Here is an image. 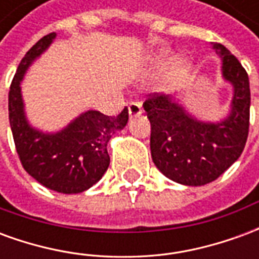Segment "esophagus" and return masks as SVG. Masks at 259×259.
<instances>
[{
  "instance_id": "obj_1",
  "label": "esophagus",
  "mask_w": 259,
  "mask_h": 259,
  "mask_svg": "<svg viewBox=\"0 0 259 259\" xmlns=\"http://www.w3.org/2000/svg\"><path fill=\"white\" fill-rule=\"evenodd\" d=\"M127 109H129V115L130 116H137V115H140L143 112V108L139 102L132 101L129 102V105H127Z\"/></svg>"
}]
</instances>
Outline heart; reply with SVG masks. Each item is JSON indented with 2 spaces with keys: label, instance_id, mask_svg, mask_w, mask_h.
Masks as SVG:
<instances>
[{
  "label": "heart",
  "instance_id": "1",
  "mask_svg": "<svg viewBox=\"0 0 259 259\" xmlns=\"http://www.w3.org/2000/svg\"><path fill=\"white\" fill-rule=\"evenodd\" d=\"M186 68V62L185 61H178V62H175L174 69L176 72H180V70H183Z\"/></svg>",
  "mask_w": 259,
  "mask_h": 259
}]
</instances>
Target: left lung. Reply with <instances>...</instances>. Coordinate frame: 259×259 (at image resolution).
Masks as SVG:
<instances>
[{
    "label": "left lung",
    "mask_w": 259,
    "mask_h": 259,
    "mask_svg": "<svg viewBox=\"0 0 259 259\" xmlns=\"http://www.w3.org/2000/svg\"><path fill=\"white\" fill-rule=\"evenodd\" d=\"M223 77L234 87L232 113L221 123L198 122L174 97L150 94L143 102L151 123V157L161 172L176 183H211L232 166L244 150L250 127V80L239 59L221 42Z\"/></svg>",
    "instance_id": "8db88e82"
}]
</instances>
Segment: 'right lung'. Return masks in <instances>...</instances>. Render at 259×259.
<instances>
[{
    "label": "right lung",
    "mask_w": 259,
    "mask_h": 259,
    "mask_svg": "<svg viewBox=\"0 0 259 259\" xmlns=\"http://www.w3.org/2000/svg\"><path fill=\"white\" fill-rule=\"evenodd\" d=\"M54 37L55 33H50L40 38L20 61L9 89V123L26 172L50 190L76 194L90 189L105 174L109 166L108 141L116 130L126 126L129 112L126 107L118 116L89 111L55 135L31 129L23 112L20 81L26 69L53 42Z\"/></svg>",
    "instance_id": "add662e5"
}]
</instances>
